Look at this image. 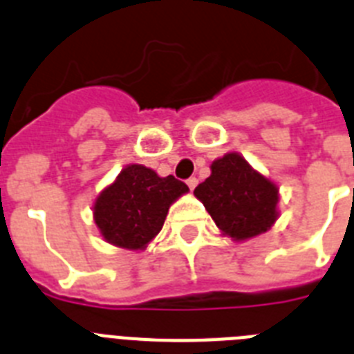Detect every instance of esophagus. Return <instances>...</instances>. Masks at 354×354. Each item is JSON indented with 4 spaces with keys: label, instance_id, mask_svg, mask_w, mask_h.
<instances>
[{
    "label": "esophagus",
    "instance_id": "obj_1",
    "mask_svg": "<svg viewBox=\"0 0 354 354\" xmlns=\"http://www.w3.org/2000/svg\"><path fill=\"white\" fill-rule=\"evenodd\" d=\"M186 184H187V186H189V189H192V192H193V189H195V187H196V184H198V179H196V177H189V179L186 180Z\"/></svg>",
    "mask_w": 354,
    "mask_h": 354
}]
</instances>
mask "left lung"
<instances>
[{"label": "left lung", "mask_w": 354, "mask_h": 354, "mask_svg": "<svg viewBox=\"0 0 354 354\" xmlns=\"http://www.w3.org/2000/svg\"><path fill=\"white\" fill-rule=\"evenodd\" d=\"M195 196L221 232L236 241L266 232L278 218L277 184L237 152L212 162L211 175L195 187Z\"/></svg>", "instance_id": "1"}]
</instances>
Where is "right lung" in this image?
Returning <instances> with one entry per match:
<instances>
[{
    "instance_id": "right-lung-1",
    "label": "right lung",
    "mask_w": 354,
    "mask_h": 354,
    "mask_svg": "<svg viewBox=\"0 0 354 354\" xmlns=\"http://www.w3.org/2000/svg\"><path fill=\"white\" fill-rule=\"evenodd\" d=\"M187 192L174 175L159 177L143 165H129L97 196L93 220L111 245L143 250L162 228L170 205Z\"/></svg>"
}]
</instances>
